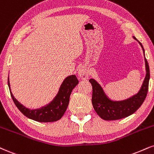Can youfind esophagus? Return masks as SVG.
<instances>
[{"label":"esophagus","instance_id":"1","mask_svg":"<svg viewBox=\"0 0 154 154\" xmlns=\"http://www.w3.org/2000/svg\"><path fill=\"white\" fill-rule=\"evenodd\" d=\"M78 75L82 79H87L89 77V72L86 66H82L79 68L78 71Z\"/></svg>","mask_w":154,"mask_h":154}]
</instances>
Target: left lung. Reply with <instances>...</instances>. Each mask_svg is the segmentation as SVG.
Instances as JSON below:
<instances>
[{"label": "left lung", "instance_id": "1", "mask_svg": "<svg viewBox=\"0 0 154 154\" xmlns=\"http://www.w3.org/2000/svg\"><path fill=\"white\" fill-rule=\"evenodd\" d=\"M133 38L136 39L134 36ZM144 53L143 45L139 42ZM145 56V54H144ZM146 75L141 88L136 95L122 101H112L105 95L103 88L95 79H90V82L92 86V103L95 112L102 119L105 120H115L126 118L134 113L145 100L149 90L150 79L149 66L145 58Z\"/></svg>", "mask_w": 154, "mask_h": 154}]
</instances>
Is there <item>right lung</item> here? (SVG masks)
Instances as JSON below:
<instances>
[{"label":"right lung","mask_w":154,"mask_h":154,"mask_svg":"<svg viewBox=\"0 0 154 154\" xmlns=\"http://www.w3.org/2000/svg\"><path fill=\"white\" fill-rule=\"evenodd\" d=\"M78 83L79 81L75 75L69 76L62 82L57 96L49 105L39 109L30 110L21 105L14 97L11 91L9 79H8V85L10 89L11 95L18 110L27 118L44 123L57 121L62 117L69 105V97L72 90Z\"/></svg>","instance_id":"obj_1"}]
</instances>
